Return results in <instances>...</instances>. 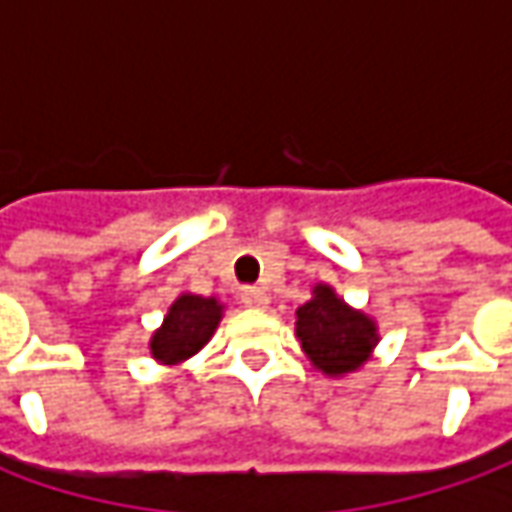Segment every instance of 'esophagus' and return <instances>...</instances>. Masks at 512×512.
<instances>
[{
  "label": "esophagus",
  "mask_w": 512,
  "mask_h": 512,
  "mask_svg": "<svg viewBox=\"0 0 512 512\" xmlns=\"http://www.w3.org/2000/svg\"><path fill=\"white\" fill-rule=\"evenodd\" d=\"M242 302H245L247 307L262 310V307L270 305V296H267L265 287H242Z\"/></svg>",
  "instance_id": "esophagus-1"
}]
</instances>
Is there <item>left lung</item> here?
<instances>
[{
    "label": "left lung",
    "instance_id": "1",
    "mask_svg": "<svg viewBox=\"0 0 512 512\" xmlns=\"http://www.w3.org/2000/svg\"><path fill=\"white\" fill-rule=\"evenodd\" d=\"M296 336L313 367L327 376L359 370L379 342L376 322L344 305L330 285L313 287V299L296 310Z\"/></svg>",
    "mask_w": 512,
    "mask_h": 512
}]
</instances>
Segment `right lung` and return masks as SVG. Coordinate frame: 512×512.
Masks as SVG:
<instances>
[{"mask_svg":"<svg viewBox=\"0 0 512 512\" xmlns=\"http://www.w3.org/2000/svg\"><path fill=\"white\" fill-rule=\"evenodd\" d=\"M222 310L213 296L182 293L168 307L162 327L150 336V356L162 364H179L199 353L222 322Z\"/></svg>","mask_w":512,"mask_h":512,"instance_id":"right-lung-1","label":"right lung"}]
</instances>
